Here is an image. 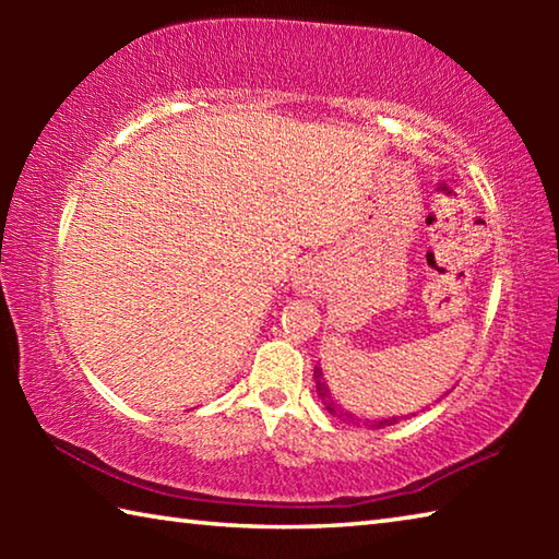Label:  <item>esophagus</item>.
Instances as JSON below:
<instances>
[{"label":"esophagus","instance_id":"34e87169","mask_svg":"<svg viewBox=\"0 0 559 559\" xmlns=\"http://www.w3.org/2000/svg\"><path fill=\"white\" fill-rule=\"evenodd\" d=\"M293 283H296V288H300L302 293L318 288V271L313 266H300L296 271V276H293Z\"/></svg>","mask_w":559,"mask_h":559}]
</instances>
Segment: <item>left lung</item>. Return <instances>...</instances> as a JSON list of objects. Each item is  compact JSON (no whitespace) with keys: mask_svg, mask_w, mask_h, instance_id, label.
I'll return each instance as SVG.
<instances>
[{"mask_svg":"<svg viewBox=\"0 0 559 559\" xmlns=\"http://www.w3.org/2000/svg\"><path fill=\"white\" fill-rule=\"evenodd\" d=\"M316 392H318V400L323 402V406L328 409V414H333V416H337V419H343V421H353V424H362V419H359V416H355L353 412H347L343 404H340L335 396H333V392H330V386H328V380L323 377V367H316ZM400 419H396V416H384V419H374V421H370V419H365V424L367 427H372V429H384V427H392V424H396Z\"/></svg>","mask_w":559,"mask_h":559,"instance_id":"1","label":"left lung"}]
</instances>
